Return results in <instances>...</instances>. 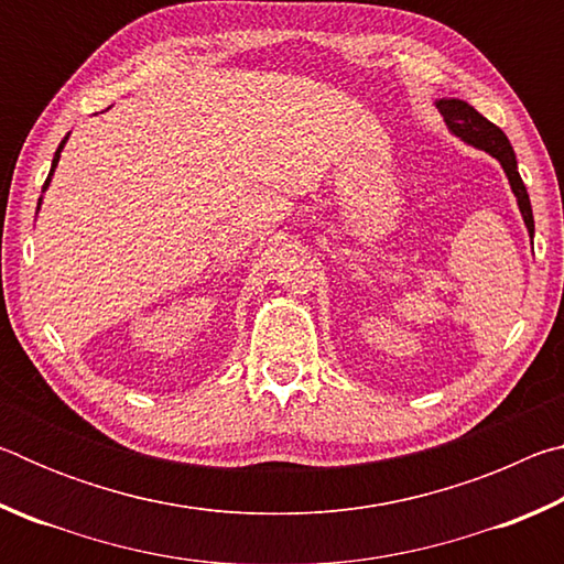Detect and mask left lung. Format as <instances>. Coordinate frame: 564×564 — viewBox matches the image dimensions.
I'll list each match as a JSON object with an SVG mask.
<instances>
[{
	"label": "left lung",
	"instance_id": "8db88e82",
	"mask_svg": "<svg viewBox=\"0 0 564 564\" xmlns=\"http://www.w3.org/2000/svg\"><path fill=\"white\" fill-rule=\"evenodd\" d=\"M437 111L443 113V119L447 123L455 137H460L465 144H470L475 149L488 151L490 156H495L500 161V166L508 174V181L512 186V194L518 198L520 214L524 218V226H528L530 236L534 234V218H532V206H530V196L528 188H524L520 171H518V159H514V151L510 147L508 137H505L502 129L495 127L492 121H488L482 117L480 111H475L470 104L463 99H441L435 101Z\"/></svg>",
	"mask_w": 564,
	"mask_h": 564
}]
</instances>
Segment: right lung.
I'll use <instances>...</instances> for the list:
<instances>
[{"mask_svg":"<svg viewBox=\"0 0 564 564\" xmlns=\"http://www.w3.org/2000/svg\"><path fill=\"white\" fill-rule=\"evenodd\" d=\"M66 139H69V137H64V139H62V144H59V149H56V154H54V159H52V171H50V176H46V181H44V188L50 186L54 169H56V164H59V156H62V149H64V144H66ZM40 204H42V198H40Z\"/></svg>","mask_w":564,"mask_h":564,"instance_id":"add662e5","label":"right lung"}]
</instances>
